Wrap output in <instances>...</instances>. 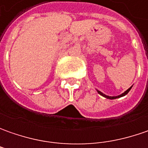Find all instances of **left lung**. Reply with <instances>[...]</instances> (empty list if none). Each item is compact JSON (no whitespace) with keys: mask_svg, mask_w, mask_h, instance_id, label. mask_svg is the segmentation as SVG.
Wrapping results in <instances>:
<instances>
[{"mask_svg":"<svg viewBox=\"0 0 148 148\" xmlns=\"http://www.w3.org/2000/svg\"><path fill=\"white\" fill-rule=\"evenodd\" d=\"M131 88H132V86L130 87V88H128L126 91H124L123 94L119 95H118V96H109V95H106L103 94L102 92H100L99 90H97L98 91V93H99V95H101L102 96H104V97H105V98H107V99H117V98H119V97H122V96H124L125 95H127L129 92V90H131Z\"/></svg>","mask_w":148,"mask_h":148,"instance_id":"left-lung-1","label":"left lung"}]
</instances>
